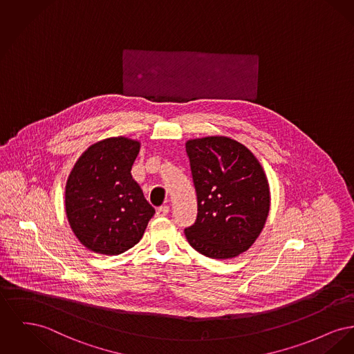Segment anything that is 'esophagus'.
Returning a JSON list of instances; mask_svg holds the SVG:
<instances>
[{"label": "esophagus", "mask_w": 354, "mask_h": 354, "mask_svg": "<svg viewBox=\"0 0 354 354\" xmlns=\"http://www.w3.org/2000/svg\"><path fill=\"white\" fill-rule=\"evenodd\" d=\"M169 212V207L168 206H162V207L156 209V216H166Z\"/></svg>", "instance_id": "1"}]
</instances>
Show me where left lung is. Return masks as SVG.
Instances as JSON below:
<instances>
[{"label":"left lung","instance_id":"obj_1","mask_svg":"<svg viewBox=\"0 0 354 354\" xmlns=\"http://www.w3.org/2000/svg\"><path fill=\"white\" fill-rule=\"evenodd\" d=\"M198 196L196 222L185 230L191 248L212 259L248 251L265 227L270 188L258 159L227 136L186 142Z\"/></svg>","mask_w":354,"mask_h":354}]
</instances>
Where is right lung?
<instances>
[{"label": "right lung", "instance_id": "1", "mask_svg": "<svg viewBox=\"0 0 354 354\" xmlns=\"http://www.w3.org/2000/svg\"><path fill=\"white\" fill-rule=\"evenodd\" d=\"M139 151L138 140L108 138L88 147L68 176L69 226L93 252L118 255L133 248L155 214L131 175Z\"/></svg>", "mask_w": 354, "mask_h": 354}]
</instances>
